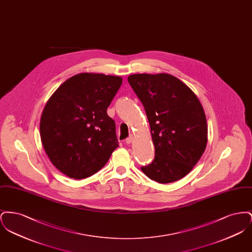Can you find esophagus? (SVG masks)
I'll return each instance as SVG.
<instances>
[{"mask_svg":"<svg viewBox=\"0 0 252 252\" xmlns=\"http://www.w3.org/2000/svg\"><path fill=\"white\" fill-rule=\"evenodd\" d=\"M132 141H133V136L132 135H130L128 138L126 139V143L127 144H131Z\"/></svg>","mask_w":252,"mask_h":252,"instance_id":"1","label":"esophagus"}]
</instances>
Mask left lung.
Wrapping results in <instances>:
<instances>
[{"mask_svg":"<svg viewBox=\"0 0 252 252\" xmlns=\"http://www.w3.org/2000/svg\"><path fill=\"white\" fill-rule=\"evenodd\" d=\"M128 83L144 105L155 158L141 169L158 183L185 177L202 156L208 141L203 108L192 90L168 73H137Z\"/></svg>","mask_w":252,"mask_h":252,"instance_id":"obj_1","label":"left lung"}]
</instances>
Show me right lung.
<instances>
[{
    "mask_svg": "<svg viewBox=\"0 0 252 252\" xmlns=\"http://www.w3.org/2000/svg\"><path fill=\"white\" fill-rule=\"evenodd\" d=\"M122 82L120 76L83 72L49 99L39 125L41 142L52 163L69 178L95 174L119 146L107 108Z\"/></svg>",
    "mask_w": 252,
    "mask_h": 252,
    "instance_id": "1",
    "label": "right lung"
}]
</instances>
